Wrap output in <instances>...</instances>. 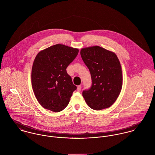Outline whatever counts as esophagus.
Here are the masks:
<instances>
[{
	"mask_svg": "<svg viewBox=\"0 0 155 155\" xmlns=\"http://www.w3.org/2000/svg\"><path fill=\"white\" fill-rule=\"evenodd\" d=\"M81 88H82V86L81 85H79L78 86V88H77V91L78 92H80L81 91Z\"/></svg>",
	"mask_w": 155,
	"mask_h": 155,
	"instance_id": "34e87169",
	"label": "esophagus"
}]
</instances>
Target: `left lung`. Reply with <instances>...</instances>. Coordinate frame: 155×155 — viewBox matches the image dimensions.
<instances>
[{
    "label": "left lung",
    "instance_id": "left-lung-1",
    "mask_svg": "<svg viewBox=\"0 0 155 155\" xmlns=\"http://www.w3.org/2000/svg\"><path fill=\"white\" fill-rule=\"evenodd\" d=\"M81 55L92 79L91 87L82 92L87 104L95 110L110 107L122 87V68L117 57L98 46L82 48Z\"/></svg>",
    "mask_w": 155,
    "mask_h": 155
}]
</instances>
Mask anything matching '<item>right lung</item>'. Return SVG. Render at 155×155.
Segmentation results:
<instances>
[{
	"label": "right lung",
	"instance_id": "obj_1",
	"mask_svg": "<svg viewBox=\"0 0 155 155\" xmlns=\"http://www.w3.org/2000/svg\"><path fill=\"white\" fill-rule=\"evenodd\" d=\"M79 49L64 45L51 46L36 55L31 70V85L36 99L46 109L64 110L77 87L67 73Z\"/></svg>",
	"mask_w": 155,
	"mask_h": 155
}]
</instances>
